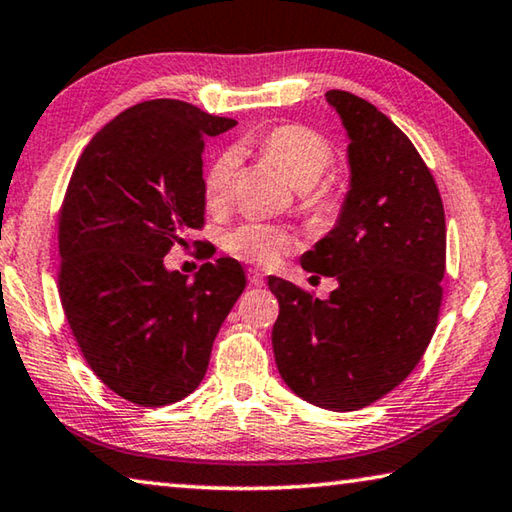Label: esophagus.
<instances>
[{"mask_svg": "<svg viewBox=\"0 0 512 512\" xmlns=\"http://www.w3.org/2000/svg\"><path fill=\"white\" fill-rule=\"evenodd\" d=\"M248 280H250V285H253V287H264L266 285L264 273H259L257 269H250L248 271Z\"/></svg>", "mask_w": 512, "mask_h": 512, "instance_id": "esophagus-1", "label": "esophagus"}]
</instances>
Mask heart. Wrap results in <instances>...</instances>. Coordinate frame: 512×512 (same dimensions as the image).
<instances>
[{
	"mask_svg": "<svg viewBox=\"0 0 512 512\" xmlns=\"http://www.w3.org/2000/svg\"><path fill=\"white\" fill-rule=\"evenodd\" d=\"M259 150L300 191V209L314 218H326L335 212V191L330 189V184H316L335 161V150L321 134L303 125H280L259 141ZM234 175H237V154L225 150L205 173V202L209 209L223 207L230 200ZM294 243L291 232L280 225L243 223L227 234L225 248L246 262L271 264L280 255L289 253Z\"/></svg>",
	"mask_w": 512,
	"mask_h": 512,
	"instance_id": "1",
	"label": "heart"
}]
</instances>
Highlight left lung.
Instances as JSON below:
<instances>
[{
	"mask_svg": "<svg viewBox=\"0 0 512 512\" xmlns=\"http://www.w3.org/2000/svg\"><path fill=\"white\" fill-rule=\"evenodd\" d=\"M326 100L351 139V189L337 225L300 264L335 278L337 289L321 300L271 275L280 303L271 339L291 392L348 412L401 385L431 344L446 223L431 170L408 136L358 95L328 91Z\"/></svg>",
	"mask_w": 512,
	"mask_h": 512,
	"instance_id": "obj_1",
	"label": "left lung"
}]
</instances>
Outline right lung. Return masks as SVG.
I'll return each mask as SVG.
<instances>
[{
    "label": "right lung",
    "instance_id": "obj_1",
    "mask_svg": "<svg viewBox=\"0 0 512 512\" xmlns=\"http://www.w3.org/2000/svg\"><path fill=\"white\" fill-rule=\"evenodd\" d=\"M234 125L189 102L148 100L104 125L72 170L59 212L63 312L95 376L143 408L200 385L246 287L232 257L193 280L164 266L205 225V139Z\"/></svg>",
    "mask_w": 512,
    "mask_h": 512
}]
</instances>
